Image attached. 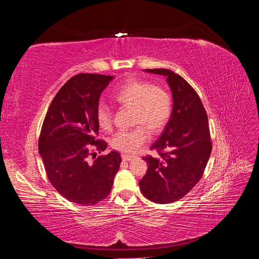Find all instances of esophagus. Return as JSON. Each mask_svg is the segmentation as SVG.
Returning a JSON list of instances; mask_svg holds the SVG:
<instances>
[{"mask_svg":"<svg viewBox=\"0 0 259 259\" xmlns=\"http://www.w3.org/2000/svg\"><path fill=\"white\" fill-rule=\"evenodd\" d=\"M133 158H134V155L125 154V153H123V154H122V159H123V161H131Z\"/></svg>","mask_w":259,"mask_h":259,"instance_id":"1","label":"esophagus"}]
</instances>
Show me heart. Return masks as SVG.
Returning a JSON list of instances; mask_svg holds the SVG:
<instances>
[{"instance_id": "b5f03b06", "label": "heart", "mask_w": 259, "mask_h": 259, "mask_svg": "<svg viewBox=\"0 0 259 259\" xmlns=\"http://www.w3.org/2000/svg\"><path fill=\"white\" fill-rule=\"evenodd\" d=\"M114 99L121 106L133 109V123L143 124L128 131L116 132L111 138V146L125 153H134L146 144L149 134L161 131L167 123L171 113V97L160 86L140 81L130 80L114 94ZM99 126L109 130L112 125V113L105 103H100L96 110Z\"/></svg>"}]
</instances>
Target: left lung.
Wrapping results in <instances>:
<instances>
[{"label": "left lung", "instance_id": "left-lung-1", "mask_svg": "<svg viewBox=\"0 0 259 259\" xmlns=\"http://www.w3.org/2000/svg\"><path fill=\"white\" fill-rule=\"evenodd\" d=\"M163 75L173 98L169 120L150 149L161 158L146 156L148 170L139 182L147 199L159 204L178 201L201 179L211 152L208 119L198 94L168 69H146Z\"/></svg>", "mask_w": 259, "mask_h": 259}]
</instances>
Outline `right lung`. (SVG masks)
I'll return each mask as SVG.
<instances>
[{"label":"right lung","instance_id":"right-lung-1","mask_svg":"<svg viewBox=\"0 0 259 259\" xmlns=\"http://www.w3.org/2000/svg\"><path fill=\"white\" fill-rule=\"evenodd\" d=\"M111 75L81 73L71 77L53 99L42 125L38 152L51 184L62 197L81 205H94L110 193L122 161L111 151L90 162L92 149L105 151L96 139V110Z\"/></svg>","mask_w":259,"mask_h":259}]
</instances>
